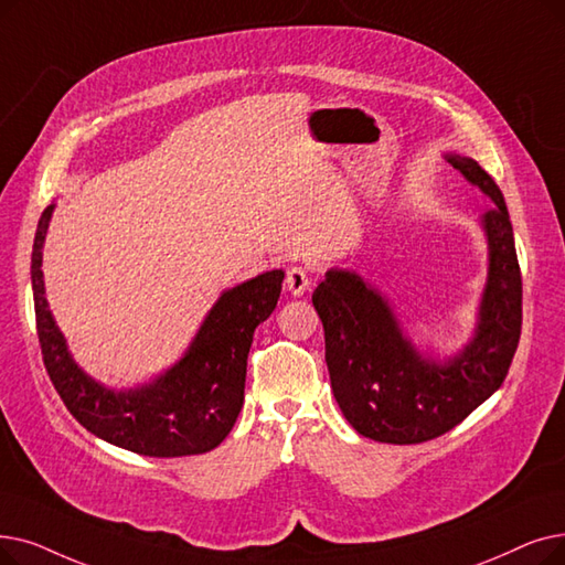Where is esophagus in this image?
Returning <instances> with one entry per match:
<instances>
[{
  "mask_svg": "<svg viewBox=\"0 0 565 565\" xmlns=\"http://www.w3.org/2000/svg\"><path fill=\"white\" fill-rule=\"evenodd\" d=\"M309 284H311V279H309L307 267L296 265L286 273V288H288L290 296H296V298L305 296V292L309 290Z\"/></svg>",
  "mask_w": 565,
  "mask_h": 565,
  "instance_id": "esophagus-1",
  "label": "esophagus"
}]
</instances>
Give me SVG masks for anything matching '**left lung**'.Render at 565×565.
Instances as JSON below:
<instances>
[{
  "instance_id": "obj_1",
  "label": "left lung",
  "mask_w": 565,
  "mask_h": 565,
  "mask_svg": "<svg viewBox=\"0 0 565 565\" xmlns=\"http://www.w3.org/2000/svg\"><path fill=\"white\" fill-rule=\"evenodd\" d=\"M444 157L494 203L480 216L487 279L471 339L448 358L420 351L392 302L353 269H328L311 296L334 399L353 429L379 444H423L457 427L501 387L520 343L522 275L503 193L478 161Z\"/></svg>"
}]
</instances>
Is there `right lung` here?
<instances>
[{
  "label": "right lung",
  "mask_w": 565,
  "mask_h": 565,
  "mask_svg": "<svg viewBox=\"0 0 565 565\" xmlns=\"http://www.w3.org/2000/svg\"><path fill=\"white\" fill-rule=\"evenodd\" d=\"M55 203L39 218L32 290L43 364L62 402L87 431L145 457H186L214 450L233 429L247 379L254 330L275 311L284 269L226 288L205 313L182 358L136 387H108L73 360L45 300L43 244Z\"/></svg>",
  "instance_id": "right-lung-1"
}]
</instances>
